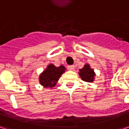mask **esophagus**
<instances>
[{
    "label": "esophagus",
    "mask_w": 129,
    "mask_h": 129,
    "mask_svg": "<svg viewBox=\"0 0 129 129\" xmlns=\"http://www.w3.org/2000/svg\"><path fill=\"white\" fill-rule=\"evenodd\" d=\"M67 69H68L69 70H74L75 66H74V65H68V66H67Z\"/></svg>",
    "instance_id": "esophagus-1"
}]
</instances>
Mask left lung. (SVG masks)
Listing matches in <instances>:
<instances>
[{
	"label": "left lung",
	"instance_id": "left-lung-1",
	"mask_svg": "<svg viewBox=\"0 0 129 129\" xmlns=\"http://www.w3.org/2000/svg\"><path fill=\"white\" fill-rule=\"evenodd\" d=\"M79 75L82 78V80L88 82H93L94 77L95 75L94 70L90 67L89 64H85L84 67H82L81 70H80Z\"/></svg>",
	"mask_w": 129,
	"mask_h": 129
}]
</instances>
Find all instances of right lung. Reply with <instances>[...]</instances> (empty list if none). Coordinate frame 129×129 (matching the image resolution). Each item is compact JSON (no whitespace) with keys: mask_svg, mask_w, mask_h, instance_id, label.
<instances>
[{"mask_svg":"<svg viewBox=\"0 0 129 129\" xmlns=\"http://www.w3.org/2000/svg\"><path fill=\"white\" fill-rule=\"evenodd\" d=\"M64 70L65 67L62 65L57 67L52 64H49L39 76L40 84L45 87H54Z\"/></svg>","mask_w":129,"mask_h":129,"instance_id":"add662e5","label":"right lung"}]
</instances>
